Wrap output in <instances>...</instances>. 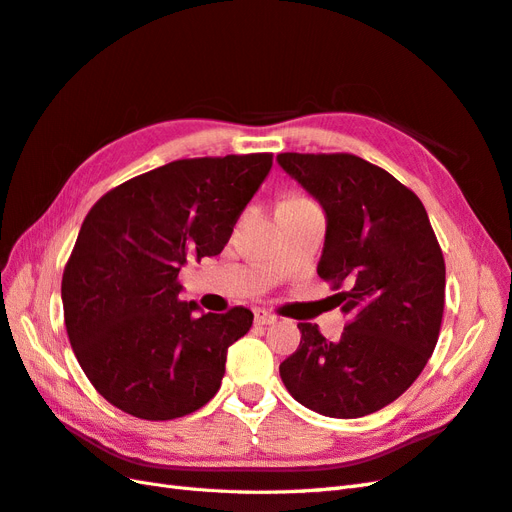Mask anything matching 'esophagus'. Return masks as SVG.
Listing matches in <instances>:
<instances>
[{
  "mask_svg": "<svg viewBox=\"0 0 512 512\" xmlns=\"http://www.w3.org/2000/svg\"><path fill=\"white\" fill-rule=\"evenodd\" d=\"M255 321H257L259 326H270V324H274V321H276V315L268 313L266 309H257L255 311Z\"/></svg>",
  "mask_w": 512,
  "mask_h": 512,
  "instance_id": "esophagus-1",
  "label": "esophagus"
}]
</instances>
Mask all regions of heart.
<instances>
[{
    "label": "heart",
    "instance_id": "b5f03b06",
    "mask_svg": "<svg viewBox=\"0 0 512 512\" xmlns=\"http://www.w3.org/2000/svg\"><path fill=\"white\" fill-rule=\"evenodd\" d=\"M289 199H304V197H289Z\"/></svg>",
    "mask_w": 512,
    "mask_h": 512
}]
</instances>
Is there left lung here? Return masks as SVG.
Returning a JSON list of instances; mask_svg holds the SVG:
<instances>
[{
    "label": "left lung",
    "mask_w": 512,
    "mask_h": 512,
    "mask_svg": "<svg viewBox=\"0 0 512 512\" xmlns=\"http://www.w3.org/2000/svg\"><path fill=\"white\" fill-rule=\"evenodd\" d=\"M326 212L317 274L349 317L341 341L315 324L281 362L291 397L330 418L382 410L429 362L444 315L446 266L422 201L386 169L354 154L276 156Z\"/></svg>",
    "instance_id": "obj_1"
}]
</instances>
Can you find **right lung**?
<instances>
[{"instance_id": "right-lung-1", "label": "right lung", "mask_w": 512, "mask_h": 512, "mask_svg": "<svg viewBox=\"0 0 512 512\" xmlns=\"http://www.w3.org/2000/svg\"><path fill=\"white\" fill-rule=\"evenodd\" d=\"M270 167V152L173 160L87 212L62 276L64 321L83 373L118 410L171 420L221 388L253 313L197 315L178 298V274L186 257L223 251Z\"/></svg>"}]
</instances>
